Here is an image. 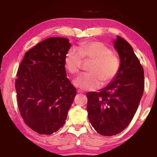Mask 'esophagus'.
Instances as JSON below:
<instances>
[{"mask_svg": "<svg viewBox=\"0 0 157 157\" xmlns=\"http://www.w3.org/2000/svg\"><path fill=\"white\" fill-rule=\"evenodd\" d=\"M78 91V94H82V91H81V90H79V89H78V91Z\"/></svg>", "mask_w": 157, "mask_h": 157, "instance_id": "obj_1", "label": "esophagus"}]
</instances>
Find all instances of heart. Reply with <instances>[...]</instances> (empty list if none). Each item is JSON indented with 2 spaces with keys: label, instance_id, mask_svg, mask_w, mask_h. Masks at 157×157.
I'll use <instances>...</instances> for the list:
<instances>
[{
  "label": "heart",
  "instance_id": "1",
  "mask_svg": "<svg viewBox=\"0 0 157 157\" xmlns=\"http://www.w3.org/2000/svg\"><path fill=\"white\" fill-rule=\"evenodd\" d=\"M71 48L64 57L65 66L73 75L78 73L81 69L82 61L91 60L88 71L77 78L74 84L82 89L93 91L102 84L113 80L120 68V61L117 55L102 42L93 41L82 43L78 48Z\"/></svg>",
  "mask_w": 157,
  "mask_h": 157
}]
</instances>
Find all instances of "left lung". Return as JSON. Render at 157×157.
I'll list each match as a JSON object with an SVG mask.
<instances>
[{"label": "left lung", "mask_w": 157, "mask_h": 157, "mask_svg": "<svg viewBox=\"0 0 157 157\" xmlns=\"http://www.w3.org/2000/svg\"><path fill=\"white\" fill-rule=\"evenodd\" d=\"M114 47L121 60L116 76L100 92H88V118L103 136L121 133L131 123L144 91V72L132 47L117 36Z\"/></svg>", "instance_id": "1"}]
</instances>
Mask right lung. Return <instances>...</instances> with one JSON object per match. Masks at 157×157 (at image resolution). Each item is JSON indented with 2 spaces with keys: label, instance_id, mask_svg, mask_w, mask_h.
<instances>
[{
  "label": "right lung",
  "instance_id": "obj_1",
  "mask_svg": "<svg viewBox=\"0 0 157 157\" xmlns=\"http://www.w3.org/2000/svg\"><path fill=\"white\" fill-rule=\"evenodd\" d=\"M68 39L50 37L25 52L15 80L18 109L34 132L50 135L65 123L76 89L66 78Z\"/></svg>",
  "mask_w": 157,
  "mask_h": 157
}]
</instances>
